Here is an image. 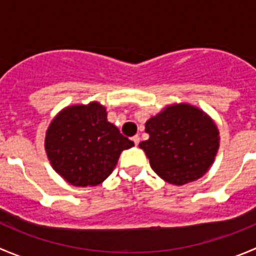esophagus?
<instances>
[{"instance_id": "1", "label": "esophagus", "mask_w": 256, "mask_h": 256, "mask_svg": "<svg viewBox=\"0 0 256 256\" xmlns=\"http://www.w3.org/2000/svg\"><path fill=\"white\" fill-rule=\"evenodd\" d=\"M131 140H132V141H134V144H136V146H138V142H140V138H138V135H135V136H134V138H131Z\"/></svg>"}]
</instances>
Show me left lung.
<instances>
[{
  "instance_id": "left-lung-1",
  "label": "left lung",
  "mask_w": 256,
  "mask_h": 256,
  "mask_svg": "<svg viewBox=\"0 0 256 256\" xmlns=\"http://www.w3.org/2000/svg\"><path fill=\"white\" fill-rule=\"evenodd\" d=\"M148 140L138 146L150 166L166 182L183 186L204 176L219 148L213 118L194 105H167L144 124Z\"/></svg>"
}]
</instances>
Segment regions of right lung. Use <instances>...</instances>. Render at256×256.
<instances>
[{
    "instance_id": "right-lung-1",
    "label": "right lung",
    "mask_w": 256,
    "mask_h": 256,
    "mask_svg": "<svg viewBox=\"0 0 256 256\" xmlns=\"http://www.w3.org/2000/svg\"><path fill=\"white\" fill-rule=\"evenodd\" d=\"M134 146L108 121L106 108L98 102L64 108L49 124L44 148L54 171L72 186L104 182L120 154Z\"/></svg>"
}]
</instances>
